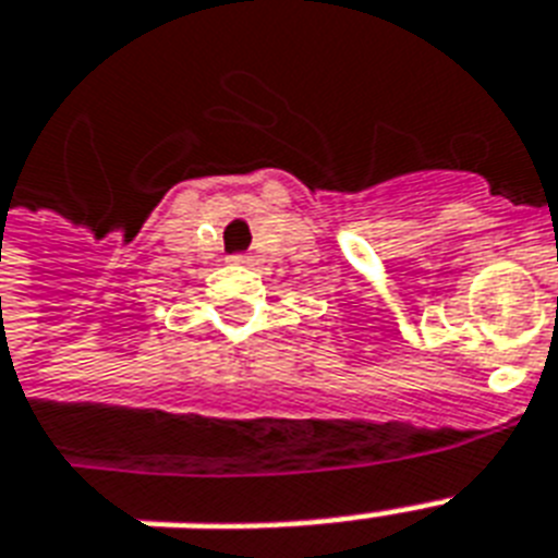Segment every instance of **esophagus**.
Listing matches in <instances>:
<instances>
[{
	"label": "esophagus",
	"mask_w": 558,
	"mask_h": 558,
	"mask_svg": "<svg viewBox=\"0 0 558 558\" xmlns=\"http://www.w3.org/2000/svg\"><path fill=\"white\" fill-rule=\"evenodd\" d=\"M231 263H236V266H245V263H248V257H245V254H234V257H231Z\"/></svg>",
	"instance_id": "34e87169"
}]
</instances>
